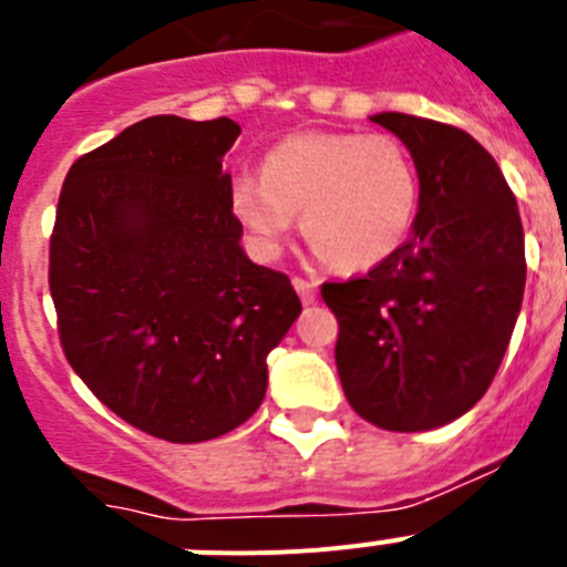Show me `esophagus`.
Listing matches in <instances>:
<instances>
[{"mask_svg":"<svg viewBox=\"0 0 567 567\" xmlns=\"http://www.w3.org/2000/svg\"><path fill=\"white\" fill-rule=\"evenodd\" d=\"M292 287H295V292L300 295V300H303V303H315V300H318V284H315V280L292 278Z\"/></svg>","mask_w":567,"mask_h":567,"instance_id":"1","label":"esophagus"}]
</instances>
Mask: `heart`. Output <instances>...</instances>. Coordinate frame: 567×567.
<instances>
[{
    "instance_id": "heart-1",
    "label": "heart",
    "mask_w": 567,
    "mask_h": 567,
    "mask_svg": "<svg viewBox=\"0 0 567 567\" xmlns=\"http://www.w3.org/2000/svg\"><path fill=\"white\" fill-rule=\"evenodd\" d=\"M235 218L260 255L280 252L300 213V229L323 260L372 269L412 238L420 173L392 135L300 133L275 144L258 175H238Z\"/></svg>"
}]
</instances>
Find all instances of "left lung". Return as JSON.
Masks as SVG:
<instances>
[{
	"mask_svg": "<svg viewBox=\"0 0 567 567\" xmlns=\"http://www.w3.org/2000/svg\"><path fill=\"white\" fill-rule=\"evenodd\" d=\"M420 173V215L394 258L323 284L338 318L346 400L385 432L452 423L488 392L523 307L525 244L517 198L465 130L378 113Z\"/></svg>",
	"mask_w": 567,
	"mask_h": 567,
	"instance_id": "obj_1",
	"label": "left lung"
}]
</instances>
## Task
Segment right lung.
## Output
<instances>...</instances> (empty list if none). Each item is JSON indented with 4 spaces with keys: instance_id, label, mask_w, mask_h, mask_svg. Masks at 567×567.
I'll return each mask as SVG.
<instances>
[{
    "instance_id": "1",
    "label": "right lung",
    "mask_w": 567,
    "mask_h": 567,
    "mask_svg": "<svg viewBox=\"0 0 567 567\" xmlns=\"http://www.w3.org/2000/svg\"><path fill=\"white\" fill-rule=\"evenodd\" d=\"M233 118L150 115L73 162L48 284L73 372L110 412L169 443L238 429L267 354L300 315L284 272L240 249L224 153Z\"/></svg>"
}]
</instances>
